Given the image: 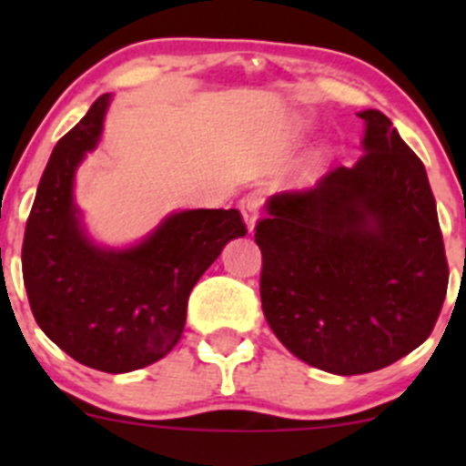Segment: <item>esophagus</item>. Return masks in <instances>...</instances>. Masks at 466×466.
I'll return each mask as SVG.
<instances>
[{
  "label": "esophagus",
  "instance_id": "esophagus-1",
  "mask_svg": "<svg viewBox=\"0 0 466 466\" xmlns=\"http://www.w3.org/2000/svg\"><path fill=\"white\" fill-rule=\"evenodd\" d=\"M238 209H241L243 214V220H246L248 229H255V223L257 218H259V209H261V194H257V191H252V194L243 196L241 203H238Z\"/></svg>",
  "mask_w": 466,
  "mask_h": 466
}]
</instances>
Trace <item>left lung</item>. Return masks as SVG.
Segmentation results:
<instances>
[{
  "label": "left lung",
  "mask_w": 466,
  "mask_h": 466,
  "mask_svg": "<svg viewBox=\"0 0 466 466\" xmlns=\"http://www.w3.org/2000/svg\"><path fill=\"white\" fill-rule=\"evenodd\" d=\"M359 116V162L311 189L275 194L255 228L268 324L290 354L340 377L417 350L449 286L424 164L383 112Z\"/></svg>",
  "instance_id": "obj_1"
}]
</instances>
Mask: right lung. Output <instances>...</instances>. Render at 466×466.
Returning a JSON list of instances; mask_svg holds the SVG:
<instances>
[{
  "label": "right lung",
  "mask_w": 466,
  "mask_h": 466,
  "mask_svg": "<svg viewBox=\"0 0 466 466\" xmlns=\"http://www.w3.org/2000/svg\"><path fill=\"white\" fill-rule=\"evenodd\" d=\"M107 103L110 94L98 96L46 162L26 220L22 275L33 318L65 354L124 374L176 347L191 289L248 229L238 209H189L128 250L94 246L74 205V173L98 142Z\"/></svg>",
  "instance_id": "right-lung-1"
}]
</instances>
